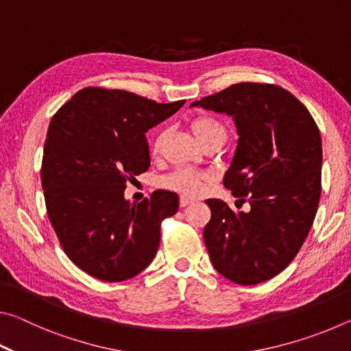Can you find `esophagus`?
Segmentation results:
<instances>
[{"mask_svg":"<svg viewBox=\"0 0 351 351\" xmlns=\"http://www.w3.org/2000/svg\"><path fill=\"white\" fill-rule=\"evenodd\" d=\"M190 203H192V198H187V197H181V198H180V206H181V207H186V206H189Z\"/></svg>","mask_w":351,"mask_h":351,"instance_id":"esophagus-1","label":"esophagus"}]
</instances>
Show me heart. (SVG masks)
Instances as JSON below:
<instances>
[{
    "instance_id": "b5f03b06",
    "label": "heart",
    "mask_w": 351,
    "mask_h": 351,
    "mask_svg": "<svg viewBox=\"0 0 351 351\" xmlns=\"http://www.w3.org/2000/svg\"><path fill=\"white\" fill-rule=\"evenodd\" d=\"M192 132L197 136V139L201 144H207L210 141H226V127L221 122L217 121L215 117L210 116H198L192 122ZM165 133H159L158 138L153 142V150L158 152L162 145ZM209 181V175L201 173V171L180 169L173 173L167 175L161 180V186L173 190L186 197H197L203 192L204 184Z\"/></svg>"
}]
</instances>
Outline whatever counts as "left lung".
<instances>
[{"instance_id":"8db88e82","label":"left lung","mask_w":351,"mask_h":351,"mask_svg":"<svg viewBox=\"0 0 351 351\" xmlns=\"http://www.w3.org/2000/svg\"><path fill=\"white\" fill-rule=\"evenodd\" d=\"M190 106L234 119L237 148L223 184L249 210L207 199L204 243L213 268L239 285L269 280L304 245L320 199L322 141L306 106L266 83H237Z\"/></svg>"}]
</instances>
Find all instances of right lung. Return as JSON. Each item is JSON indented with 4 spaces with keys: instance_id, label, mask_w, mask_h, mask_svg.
Here are the masks:
<instances>
[{
    "instance_id": "right-lung-1",
    "label": "right lung",
    "mask_w": 351,
    "mask_h": 351,
    "mask_svg": "<svg viewBox=\"0 0 351 351\" xmlns=\"http://www.w3.org/2000/svg\"><path fill=\"white\" fill-rule=\"evenodd\" d=\"M184 102L83 88L52 117L41 162L47 217L63 251L86 274L123 282L153 261L162 219L175 215L180 198L156 190L136 204L123 192L150 167L145 133Z\"/></svg>"
}]
</instances>
